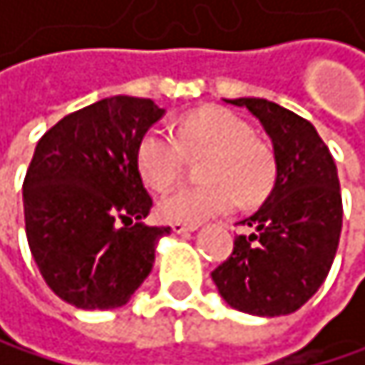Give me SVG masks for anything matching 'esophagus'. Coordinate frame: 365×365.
Segmentation results:
<instances>
[{
  "label": "esophagus",
  "instance_id": "esophagus-1",
  "mask_svg": "<svg viewBox=\"0 0 365 365\" xmlns=\"http://www.w3.org/2000/svg\"><path fill=\"white\" fill-rule=\"evenodd\" d=\"M197 225H186V223H173V232L175 234H188V232H195Z\"/></svg>",
  "mask_w": 365,
  "mask_h": 365
}]
</instances>
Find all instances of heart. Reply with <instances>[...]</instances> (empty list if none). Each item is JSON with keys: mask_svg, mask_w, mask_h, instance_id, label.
I'll use <instances>...</instances> for the list:
<instances>
[{"mask_svg": "<svg viewBox=\"0 0 365 365\" xmlns=\"http://www.w3.org/2000/svg\"><path fill=\"white\" fill-rule=\"evenodd\" d=\"M186 158L201 160L199 177L205 184L166 195L158 215L168 223L197 225L225 215L238 203L252 205L267 197L276 179L269 146L252 135V127L236 113L205 107L179 120L175 138L148 129L135 148V166L153 190L170 188L184 173Z\"/></svg>", "mask_w": 365, "mask_h": 365, "instance_id": "b5f03b06", "label": "heart"}]
</instances>
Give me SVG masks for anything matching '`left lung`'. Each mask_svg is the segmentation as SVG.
<instances>
[{"instance_id": "left-lung-1", "label": "left lung", "mask_w": 365, "mask_h": 365, "mask_svg": "<svg viewBox=\"0 0 365 365\" xmlns=\"http://www.w3.org/2000/svg\"><path fill=\"white\" fill-rule=\"evenodd\" d=\"M252 111L274 144L276 184L262 207L241 225L250 236L212 272L236 311L276 317L298 311L327 280L341 234L337 166L315 127L264 98L225 101Z\"/></svg>"}]
</instances>
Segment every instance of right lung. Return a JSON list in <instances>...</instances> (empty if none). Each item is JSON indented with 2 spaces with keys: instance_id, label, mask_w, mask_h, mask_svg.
<instances>
[{
  "instance_id": "add662e5",
  "label": "right lung",
  "mask_w": 365,
  "mask_h": 365,
  "mask_svg": "<svg viewBox=\"0 0 365 365\" xmlns=\"http://www.w3.org/2000/svg\"><path fill=\"white\" fill-rule=\"evenodd\" d=\"M164 115L150 98L113 96L58 120L24 179L26 236L56 296L78 309L127 304L170 227H150L135 166L140 138Z\"/></svg>"
}]
</instances>
